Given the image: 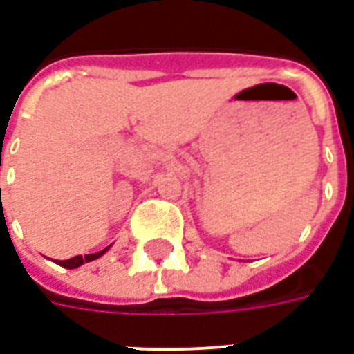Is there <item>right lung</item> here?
I'll use <instances>...</instances> for the list:
<instances>
[{
	"label": "right lung",
	"instance_id": "obj_1",
	"mask_svg": "<svg viewBox=\"0 0 354 354\" xmlns=\"http://www.w3.org/2000/svg\"><path fill=\"white\" fill-rule=\"evenodd\" d=\"M108 248H109V246H108ZM108 248H104V250H100V252L87 254V256H75V258H70V260L58 261V266L66 267V269H73V267H80V266H83L85 261H93V260H96V258H100L102 254L106 252Z\"/></svg>",
	"mask_w": 354,
	"mask_h": 354
}]
</instances>
